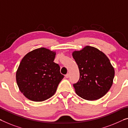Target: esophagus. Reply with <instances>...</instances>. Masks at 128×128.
I'll return each mask as SVG.
<instances>
[{
    "mask_svg": "<svg viewBox=\"0 0 128 128\" xmlns=\"http://www.w3.org/2000/svg\"><path fill=\"white\" fill-rule=\"evenodd\" d=\"M65 77H66V78H68L70 77V74H66V75H65Z\"/></svg>",
    "mask_w": 128,
    "mask_h": 128,
    "instance_id": "34e87169",
    "label": "esophagus"
}]
</instances>
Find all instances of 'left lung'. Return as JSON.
Returning a JSON list of instances; mask_svg holds the SVG:
<instances>
[{
  "instance_id": "8db88e82",
  "label": "left lung",
  "mask_w": 128,
  "mask_h": 128,
  "mask_svg": "<svg viewBox=\"0 0 128 128\" xmlns=\"http://www.w3.org/2000/svg\"><path fill=\"white\" fill-rule=\"evenodd\" d=\"M78 66L80 78L73 86L79 96L93 100L104 96L111 88L114 70L109 59L94 47L86 46L72 53Z\"/></svg>"
}]
</instances>
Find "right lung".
<instances>
[{
	"label": "right lung",
	"instance_id": "obj_1",
	"mask_svg": "<svg viewBox=\"0 0 128 128\" xmlns=\"http://www.w3.org/2000/svg\"><path fill=\"white\" fill-rule=\"evenodd\" d=\"M56 53L45 48L36 49L22 58L16 73L18 86L28 100L41 102L56 92L64 78L60 67L53 62Z\"/></svg>",
	"mask_w": 128,
	"mask_h": 128
}]
</instances>
